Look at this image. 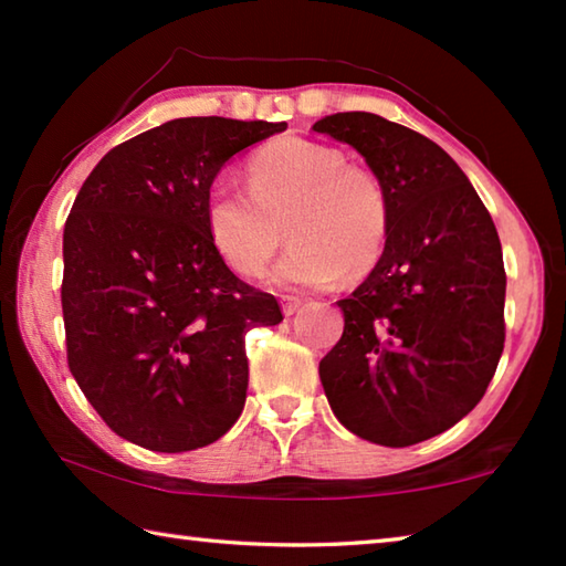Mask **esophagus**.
<instances>
[{
  "instance_id": "esophagus-1",
  "label": "esophagus",
  "mask_w": 566,
  "mask_h": 566,
  "mask_svg": "<svg viewBox=\"0 0 566 566\" xmlns=\"http://www.w3.org/2000/svg\"><path fill=\"white\" fill-rule=\"evenodd\" d=\"M304 304V300H300V296H282V312L286 314V317H292L294 312H300V306Z\"/></svg>"
}]
</instances>
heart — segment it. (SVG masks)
<instances>
[{
    "mask_svg": "<svg viewBox=\"0 0 566 566\" xmlns=\"http://www.w3.org/2000/svg\"><path fill=\"white\" fill-rule=\"evenodd\" d=\"M247 189L214 179L205 195L207 234L227 264L260 276L292 239L274 272L286 286H327L361 280L387 252L391 205L385 181L347 165L344 151L322 142L280 137L247 159Z\"/></svg>",
    "mask_w": 566,
    "mask_h": 566,
    "instance_id": "b5f03b06",
    "label": "heart"
}]
</instances>
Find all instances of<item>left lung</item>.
Masks as SVG:
<instances>
[{"label":"left lung","mask_w":566,"mask_h":566,"mask_svg":"<svg viewBox=\"0 0 566 566\" xmlns=\"http://www.w3.org/2000/svg\"><path fill=\"white\" fill-rule=\"evenodd\" d=\"M314 132L347 142L385 181L387 252L347 300L342 339L319 361L344 427L385 447L424 442L472 411L504 349L506 274L490 212L432 139L369 112Z\"/></svg>","instance_id":"8db88e82"}]
</instances>
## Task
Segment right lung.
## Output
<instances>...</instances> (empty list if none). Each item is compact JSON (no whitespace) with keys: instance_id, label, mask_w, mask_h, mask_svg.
<instances>
[{"instance_id":"add662e5","label":"right lung","mask_w":566,"mask_h":566,"mask_svg":"<svg viewBox=\"0 0 566 566\" xmlns=\"http://www.w3.org/2000/svg\"><path fill=\"white\" fill-rule=\"evenodd\" d=\"M286 124L185 117L102 157L64 224L62 314L76 385L114 434L191 452L244 409V334L280 324L272 294L229 270L205 195L237 151Z\"/></svg>"}]
</instances>
